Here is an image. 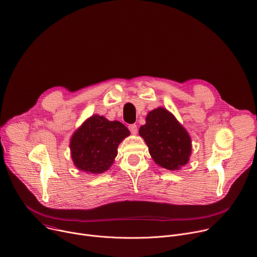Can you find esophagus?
Returning a JSON list of instances; mask_svg holds the SVG:
<instances>
[{
  "mask_svg": "<svg viewBox=\"0 0 257 257\" xmlns=\"http://www.w3.org/2000/svg\"><path fill=\"white\" fill-rule=\"evenodd\" d=\"M128 128H130V131H131V133H132L133 135H136V134L138 133V127H137L136 124H130V125H128Z\"/></svg>",
  "mask_w": 257,
  "mask_h": 257,
  "instance_id": "1",
  "label": "esophagus"
}]
</instances>
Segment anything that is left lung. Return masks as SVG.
Segmentation results:
<instances>
[{"label": "left lung", "mask_w": 257, "mask_h": 257, "mask_svg": "<svg viewBox=\"0 0 257 257\" xmlns=\"http://www.w3.org/2000/svg\"><path fill=\"white\" fill-rule=\"evenodd\" d=\"M139 135L148 146L153 161L163 168L175 171L185 166L191 154V139L187 131L167 109L150 111Z\"/></svg>", "instance_id": "8db88e82"}]
</instances>
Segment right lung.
I'll list each match as a JSON object with an SVG mask.
<instances>
[{"mask_svg": "<svg viewBox=\"0 0 257 257\" xmlns=\"http://www.w3.org/2000/svg\"><path fill=\"white\" fill-rule=\"evenodd\" d=\"M127 136L130 131L121 122L92 115L71 138L70 149L75 167L90 174L104 173L112 166L118 145Z\"/></svg>", "mask_w": 257, "mask_h": 257, "instance_id": "1", "label": "right lung"}]
</instances>
